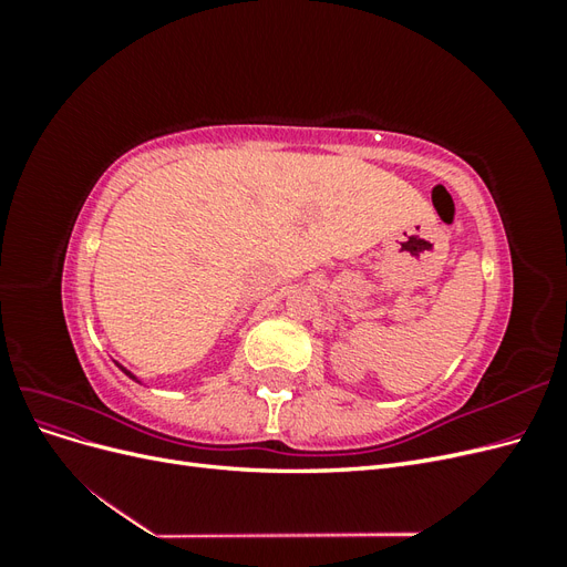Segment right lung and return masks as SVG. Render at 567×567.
Returning <instances> with one entry per match:
<instances>
[{
    "label": "right lung",
    "mask_w": 567,
    "mask_h": 567,
    "mask_svg": "<svg viewBox=\"0 0 567 567\" xmlns=\"http://www.w3.org/2000/svg\"><path fill=\"white\" fill-rule=\"evenodd\" d=\"M115 364H117V369H120V371H123V373L127 375V379H132L134 383H142V381H140V379H136V375H134V373H132L130 369H125V367H123V364H120V362H115Z\"/></svg>",
    "instance_id": "1"
}]
</instances>
